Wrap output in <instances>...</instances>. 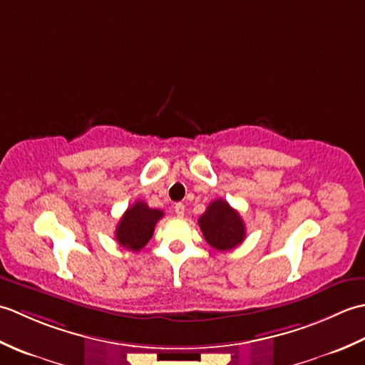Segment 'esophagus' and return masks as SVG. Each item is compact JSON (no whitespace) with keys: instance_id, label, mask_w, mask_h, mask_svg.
<instances>
[{"instance_id":"1","label":"esophagus","mask_w":365,"mask_h":365,"mask_svg":"<svg viewBox=\"0 0 365 365\" xmlns=\"http://www.w3.org/2000/svg\"><path fill=\"white\" fill-rule=\"evenodd\" d=\"M174 212H175V215L178 216V218H182V216L185 215V205L182 202H177L174 205Z\"/></svg>"}]
</instances>
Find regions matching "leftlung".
<instances>
[{
    "label": "left lung",
    "mask_w": 365,
    "mask_h": 365,
    "mask_svg": "<svg viewBox=\"0 0 365 365\" xmlns=\"http://www.w3.org/2000/svg\"><path fill=\"white\" fill-rule=\"evenodd\" d=\"M199 227L207 243L216 251L234 250L246 237L242 216L224 199H216L207 207L205 213L199 218Z\"/></svg>",
    "instance_id": "1"
}]
</instances>
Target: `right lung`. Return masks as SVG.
<instances>
[{
    "mask_svg": "<svg viewBox=\"0 0 365 365\" xmlns=\"http://www.w3.org/2000/svg\"><path fill=\"white\" fill-rule=\"evenodd\" d=\"M161 210L150 208L143 200L136 202L127 208V212L122 215V218L115 227V240L128 251H139L149 243L153 235L155 224L163 218Z\"/></svg>",
    "mask_w": 365,
    "mask_h": 365,
    "instance_id": "obj_1",
    "label": "right lung"
}]
</instances>
